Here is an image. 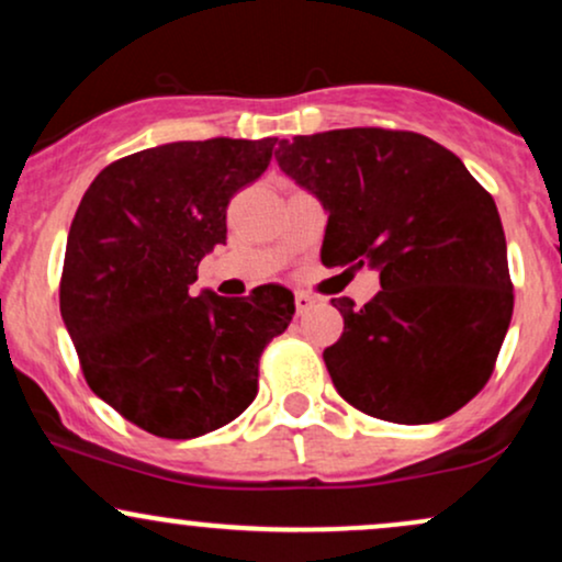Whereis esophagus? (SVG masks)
I'll return each instance as SVG.
<instances>
[{
  "label": "esophagus",
  "instance_id": "1",
  "mask_svg": "<svg viewBox=\"0 0 562 562\" xmlns=\"http://www.w3.org/2000/svg\"><path fill=\"white\" fill-rule=\"evenodd\" d=\"M314 306V299L308 293H295V312L303 314Z\"/></svg>",
  "mask_w": 562,
  "mask_h": 562
}]
</instances>
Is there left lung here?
<instances>
[{
  "label": "left lung",
  "instance_id": "left-lung-1",
  "mask_svg": "<svg viewBox=\"0 0 562 562\" xmlns=\"http://www.w3.org/2000/svg\"><path fill=\"white\" fill-rule=\"evenodd\" d=\"M280 169L327 214L322 263L380 274L325 348L335 391L364 415L423 425L486 385L513 319L507 243L492 195L415 132L335 128L280 139Z\"/></svg>",
  "mask_w": 562,
  "mask_h": 562
}]
</instances>
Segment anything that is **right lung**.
Listing matches in <instances>:
<instances>
[{
    "label": "right lung",
    "mask_w": 562,
    "mask_h": 562,
    "mask_svg": "<svg viewBox=\"0 0 562 562\" xmlns=\"http://www.w3.org/2000/svg\"><path fill=\"white\" fill-rule=\"evenodd\" d=\"M267 139L169 142L102 169L68 232L60 314L89 389L160 438H198L248 409L259 359L295 314L293 293H192L227 243V205L267 171Z\"/></svg>",
    "instance_id": "add662e5"
}]
</instances>
